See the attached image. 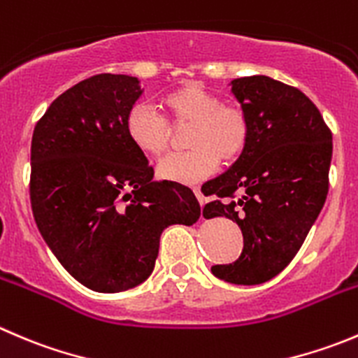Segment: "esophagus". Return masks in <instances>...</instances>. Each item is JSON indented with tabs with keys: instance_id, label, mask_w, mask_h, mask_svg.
<instances>
[{
	"instance_id": "1",
	"label": "esophagus",
	"mask_w": 358,
	"mask_h": 358,
	"mask_svg": "<svg viewBox=\"0 0 358 358\" xmlns=\"http://www.w3.org/2000/svg\"><path fill=\"white\" fill-rule=\"evenodd\" d=\"M194 194H196L197 201H199V203H201V206H203V204H204V196H203V192H201V189H199V187H194Z\"/></svg>"
}]
</instances>
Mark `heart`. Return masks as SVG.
I'll list each match as a JSON object with an SVG mask.
<instances>
[{"instance_id":"b5f03b06","label":"heart","mask_w":358,"mask_h":358,"mask_svg":"<svg viewBox=\"0 0 358 358\" xmlns=\"http://www.w3.org/2000/svg\"><path fill=\"white\" fill-rule=\"evenodd\" d=\"M161 106L175 127H185V154L169 155L159 164V175L169 182L197 183L222 162L241 157L252 134V122L238 103H222L213 92L197 83L173 89L161 98ZM168 120L147 105H134L127 112L126 133L131 143L145 155L166 154L171 141Z\"/></svg>"}]
</instances>
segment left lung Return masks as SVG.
Wrapping results in <instances>:
<instances>
[{
  "mask_svg": "<svg viewBox=\"0 0 358 358\" xmlns=\"http://www.w3.org/2000/svg\"><path fill=\"white\" fill-rule=\"evenodd\" d=\"M252 134L245 152L206 183L204 218L227 217L243 232L232 264L211 267L217 278L259 285L282 273L303 246L329 192L332 133L306 94L264 75L231 82Z\"/></svg>",
  "mask_w": 358,
  "mask_h": 358,
  "instance_id": "1",
  "label": "left lung"
}]
</instances>
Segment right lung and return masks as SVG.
<instances>
[{
  "mask_svg": "<svg viewBox=\"0 0 358 358\" xmlns=\"http://www.w3.org/2000/svg\"><path fill=\"white\" fill-rule=\"evenodd\" d=\"M140 80L101 73L54 99L31 140L29 196L38 231L66 271L115 294L152 275L168 225L196 224L192 190L155 182L126 133Z\"/></svg>",
  "mask_w": 358,
  "mask_h": 358,
  "instance_id": "obj_1",
  "label": "right lung"
}]
</instances>
